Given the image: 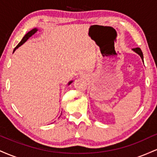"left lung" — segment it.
Segmentation results:
<instances>
[{
  "label": "left lung",
  "instance_id": "8db88e82",
  "mask_svg": "<svg viewBox=\"0 0 157 157\" xmlns=\"http://www.w3.org/2000/svg\"><path fill=\"white\" fill-rule=\"evenodd\" d=\"M132 50H133V51H134V52H136V53H137L138 55H140V57H141L142 60V61H143V54H142V50L140 49V48H132Z\"/></svg>",
  "mask_w": 157,
  "mask_h": 157
}]
</instances>
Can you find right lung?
I'll use <instances>...</instances> for the list:
<instances>
[{
  "label": "right lung",
  "mask_w": 157,
  "mask_h": 157,
  "mask_svg": "<svg viewBox=\"0 0 157 157\" xmlns=\"http://www.w3.org/2000/svg\"><path fill=\"white\" fill-rule=\"evenodd\" d=\"M37 30H38V29H36V28H35V29H32V30H31V31H29V32H28V33H27V34H26V35H25V36H24V37H23V39H22V40H21V42H20V43H19V44H18V45H17V46H16V47L15 48V49H14V51H13V52H15V50H16V49H17V48L19 47V46H21V45H23V44H24V43H25V42H26V41L27 40H28L29 38V37H31V36H32V35H34V34H35V32L37 31ZM71 82H72V81H70V82H68V85H70V84H71ZM61 114H62V113H61ZM60 116H61V115H60Z\"/></svg>",
  "instance_id": "right-lung-1"
}]
</instances>
